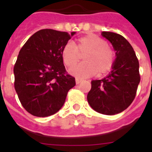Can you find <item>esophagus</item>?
Returning <instances> with one entry per match:
<instances>
[{
	"instance_id": "1",
	"label": "esophagus",
	"mask_w": 152,
	"mask_h": 152,
	"mask_svg": "<svg viewBox=\"0 0 152 152\" xmlns=\"http://www.w3.org/2000/svg\"><path fill=\"white\" fill-rule=\"evenodd\" d=\"M75 81H76V84H79L80 82H81V81H82V80H80V79H78V78H76Z\"/></svg>"
}]
</instances>
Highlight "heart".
<instances>
[{
    "instance_id": "1",
    "label": "heart",
    "mask_w": 152,
    "mask_h": 152,
    "mask_svg": "<svg viewBox=\"0 0 152 152\" xmlns=\"http://www.w3.org/2000/svg\"><path fill=\"white\" fill-rule=\"evenodd\" d=\"M84 63L72 68L70 72L77 77H88L97 74L106 75L113 67L115 52L107 42L96 34H88L77 39L75 43H67L61 49L63 62L68 68H72L80 61V55Z\"/></svg>"
}]
</instances>
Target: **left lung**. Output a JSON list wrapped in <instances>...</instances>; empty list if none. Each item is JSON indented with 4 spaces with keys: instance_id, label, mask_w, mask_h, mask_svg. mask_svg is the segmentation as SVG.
I'll return each mask as SVG.
<instances>
[{
    "instance_id": "obj_1",
    "label": "left lung",
    "mask_w": 152,
    "mask_h": 152,
    "mask_svg": "<svg viewBox=\"0 0 152 152\" xmlns=\"http://www.w3.org/2000/svg\"><path fill=\"white\" fill-rule=\"evenodd\" d=\"M116 51L112 71L102 80L91 81L88 101L95 111L105 115L123 112L132 103L140 82L139 63L130 43L121 35L102 32Z\"/></svg>"
}]
</instances>
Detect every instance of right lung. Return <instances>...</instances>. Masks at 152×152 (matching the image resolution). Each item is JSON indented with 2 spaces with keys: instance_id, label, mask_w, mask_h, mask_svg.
Segmentation results:
<instances>
[{
  "instance_id": "1",
  "label": "right lung",
  "mask_w": 152,
  "mask_h": 152,
  "mask_svg": "<svg viewBox=\"0 0 152 152\" xmlns=\"http://www.w3.org/2000/svg\"><path fill=\"white\" fill-rule=\"evenodd\" d=\"M75 34L41 29L26 42L14 64V88L24 109L38 117L53 115L64 105L75 78L67 74L61 49Z\"/></svg>"
}]
</instances>
